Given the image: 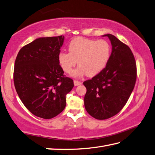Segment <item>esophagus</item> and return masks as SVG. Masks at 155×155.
Wrapping results in <instances>:
<instances>
[{
	"instance_id": "obj_1",
	"label": "esophagus",
	"mask_w": 155,
	"mask_h": 155,
	"mask_svg": "<svg viewBox=\"0 0 155 155\" xmlns=\"http://www.w3.org/2000/svg\"><path fill=\"white\" fill-rule=\"evenodd\" d=\"M74 84L75 86H78V85H80V84H81L82 83L80 81H74Z\"/></svg>"
}]
</instances>
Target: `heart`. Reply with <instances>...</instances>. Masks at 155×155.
Instances as JSON below:
<instances>
[{
	"mask_svg": "<svg viewBox=\"0 0 155 155\" xmlns=\"http://www.w3.org/2000/svg\"><path fill=\"white\" fill-rule=\"evenodd\" d=\"M68 52L62 51L58 55V62L62 70L71 73L74 66H78L72 73L76 77L85 74L94 77L98 74L107 64L111 55L110 44L104 39L78 37L68 44Z\"/></svg>",
	"mask_w": 155,
	"mask_h": 155,
	"instance_id": "heart-1",
	"label": "heart"
}]
</instances>
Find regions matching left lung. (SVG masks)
Here are the masks:
<instances>
[{
  "mask_svg": "<svg viewBox=\"0 0 155 155\" xmlns=\"http://www.w3.org/2000/svg\"><path fill=\"white\" fill-rule=\"evenodd\" d=\"M112 45L107 64L102 71L83 84L87 89L84 107L88 114L97 120H106L122 110L134 89L137 69L130 48L111 34Z\"/></svg>",
  "mask_w": 155,
  "mask_h": 155,
  "instance_id": "8db88e82",
  "label": "left lung"
}]
</instances>
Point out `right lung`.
I'll return each mask as SVG.
<instances>
[{
	"mask_svg": "<svg viewBox=\"0 0 155 155\" xmlns=\"http://www.w3.org/2000/svg\"><path fill=\"white\" fill-rule=\"evenodd\" d=\"M64 37L40 38L19 50L15 62L16 91L34 116L51 119L66 107V95L74 87L58 62Z\"/></svg>",
	"mask_w": 155,
	"mask_h": 155,
	"instance_id": "obj_1",
	"label": "right lung"
}]
</instances>
